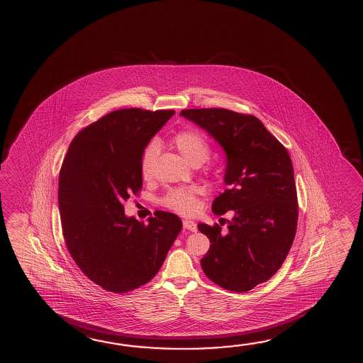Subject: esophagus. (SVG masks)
I'll list each match as a JSON object with an SVG mask.
<instances>
[{
	"label": "esophagus",
	"mask_w": 363,
	"mask_h": 363,
	"mask_svg": "<svg viewBox=\"0 0 363 363\" xmlns=\"http://www.w3.org/2000/svg\"><path fill=\"white\" fill-rule=\"evenodd\" d=\"M184 228L186 230H190V231H196L198 228H196V223L194 221H190V220H185L184 221Z\"/></svg>",
	"instance_id": "34e87169"
}]
</instances>
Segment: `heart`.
Masks as SVG:
<instances>
[{"label":"heart","instance_id":"obj_1","mask_svg":"<svg viewBox=\"0 0 363 363\" xmlns=\"http://www.w3.org/2000/svg\"><path fill=\"white\" fill-rule=\"evenodd\" d=\"M172 143L179 151V154L193 165L204 163L211 152L207 140L203 137V134L194 129H186L174 134L172 137ZM156 155L157 143L151 142L142 156L141 173L143 177L148 178L151 176L152 163ZM198 195L199 189L195 186L173 189L164 196L163 204L181 215H193L199 207Z\"/></svg>","mask_w":363,"mask_h":363}]
</instances>
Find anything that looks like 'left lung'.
<instances>
[{"label":"left lung","instance_id":"8db88e82","mask_svg":"<svg viewBox=\"0 0 363 363\" xmlns=\"http://www.w3.org/2000/svg\"><path fill=\"white\" fill-rule=\"evenodd\" d=\"M182 118L206 130L225 152L226 190L212 211L228 229L199 223L209 242L201 269L220 287L245 292L278 272L294 243L297 194L287 150L259 118L223 108L184 110Z\"/></svg>","mask_w":363,"mask_h":363}]
</instances>
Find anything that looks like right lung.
Returning a JSON list of instances; mask_svg holds the SVG:
<instances>
[{
  "label": "right lung",
  "mask_w": 363,
  "mask_h": 363,
  "mask_svg": "<svg viewBox=\"0 0 363 363\" xmlns=\"http://www.w3.org/2000/svg\"><path fill=\"white\" fill-rule=\"evenodd\" d=\"M173 113L110 112L76 134L62 164L58 204L67 248L82 273L110 292L151 281L182 229L169 212H156L145 225L123 206L141 190L143 151Z\"/></svg>",
  "instance_id": "right-lung-1"
}]
</instances>
